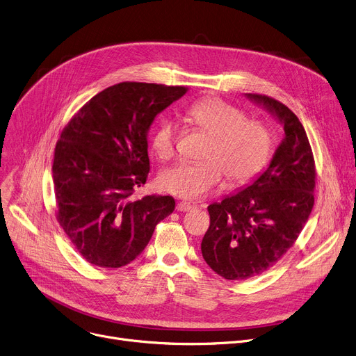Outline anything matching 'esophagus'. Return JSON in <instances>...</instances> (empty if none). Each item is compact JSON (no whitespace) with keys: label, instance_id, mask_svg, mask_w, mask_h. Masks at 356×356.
<instances>
[{"label":"esophagus","instance_id":"1","mask_svg":"<svg viewBox=\"0 0 356 356\" xmlns=\"http://www.w3.org/2000/svg\"><path fill=\"white\" fill-rule=\"evenodd\" d=\"M194 205L193 204H190V202H185V201H181V202H178L177 204V211H181V213H185V211H190L191 208H193Z\"/></svg>","mask_w":356,"mask_h":356}]
</instances>
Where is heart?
Segmentation results:
<instances>
[{
    "mask_svg": "<svg viewBox=\"0 0 356 356\" xmlns=\"http://www.w3.org/2000/svg\"><path fill=\"white\" fill-rule=\"evenodd\" d=\"M186 116L210 142L201 163H177L161 172L159 186L165 193L185 200H198L213 193L227 175L229 184H243L261 171L271 152V135L261 122L245 115L218 97H205L186 109ZM177 124L161 119L152 135L158 158L174 155Z\"/></svg>",
    "mask_w": 356,
    "mask_h": 356,
    "instance_id": "obj_1",
    "label": "heart"
}]
</instances>
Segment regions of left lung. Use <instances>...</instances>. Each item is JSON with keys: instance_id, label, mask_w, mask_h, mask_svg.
I'll return each mask as SVG.
<instances>
[{"instance_id": "8db88e82", "label": "left lung", "mask_w": 356, "mask_h": 356, "mask_svg": "<svg viewBox=\"0 0 356 356\" xmlns=\"http://www.w3.org/2000/svg\"><path fill=\"white\" fill-rule=\"evenodd\" d=\"M245 97L273 116L284 134L263 172L208 207L202 257L227 280L254 277L276 264L295 244L315 204V161L299 118L268 96Z\"/></svg>"}]
</instances>
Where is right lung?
Here are the masks:
<instances>
[{"instance_id":"add662e5","label":"right lung","mask_w":356,"mask_h":356,"mask_svg":"<svg viewBox=\"0 0 356 356\" xmlns=\"http://www.w3.org/2000/svg\"><path fill=\"white\" fill-rule=\"evenodd\" d=\"M186 92L155 83H119L93 96L63 129L53 162L57 220L89 263L118 268L148 245L175 208L170 195L129 197L149 172L148 132Z\"/></svg>"}]
</instances>
